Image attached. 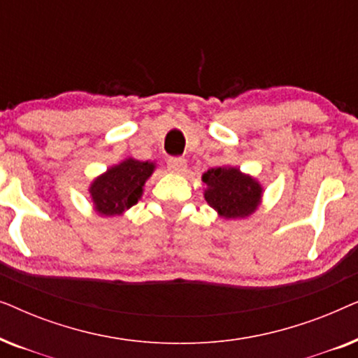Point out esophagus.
I'll return each instance as SVG.
<instances>
[{
	"mask_svg": "<svg viewBox=\"0 0 358 358\" xmlns=\"http://www.w3.org/2000/svg\"><path fill=\"white\" fill-rule=\"evenodd\" d=\"M168 169L174 174H182L187 169V161L184 158H169L168 159Z\"/></svg>",
	"mask_w": 358,
	"mask_h": 358,
	"instance_id": "1",
	"label": "esophagus"
}]
</instances>
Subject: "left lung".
<instances>
[{"label":"left lung","mask_w":358,"mask_h":358,"mask_svg":"<svg viewBox=\"0 0 358 358\" xmlns=\"http://www.w3.org/2000/svg\"><path fill=\"white\" fill-rule=\"evenodd\" d=\"M202 180L207 184L205 200L224 220L246 218L261 205L262 185L238 168H212L203 173Z\"/></svg>","instance_id":"obj_1"}]
</instances>
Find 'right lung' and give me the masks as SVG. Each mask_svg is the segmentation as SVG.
Segmentation results:
<instances>
[{"instance_id": "1", "label": "right lung", "mask_w": 358, "mask_h": 358, "mask_svg": "<svg viewBox=\"0 0 358 358\" xmlns=\"http://www.w3.org/2000/svg\"><path fill=\"white\" fill-rule=\"evenodd\" d=\"M155 169L156 164L151 161L135 158H125L119 164L110 166L90 185L94 212L102 217L124 215L141 199L143 185Z\"/></svg>"}]
</instances>
